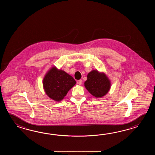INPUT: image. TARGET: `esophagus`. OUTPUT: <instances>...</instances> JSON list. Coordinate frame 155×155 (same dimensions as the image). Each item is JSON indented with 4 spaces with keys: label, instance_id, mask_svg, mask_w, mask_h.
Segmentation results:
<instances>
[{
    "label": "esophagus",
    "instance_id": "obj_1",
    "mask_svg": "<svg viewBox=\"0 0 155 155\" xmlns=\"http://www.w3.org/2000/svg\"><path fill=\"white\" fill-rule=\"evenodd\" d=\"M82 80H79V81L77 82V84H79L80 85H81L82 84Z\"/></svg>",
    "mask_w": 155,
    "mask_h": 155
}]
</instances>
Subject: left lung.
<instances>
[{"label":"left lung","mask_w":155,"mask_h":155,"mask_svg":"<svg viewBox=\"0 0 155 155\" xmlns=\"http://www.w3.org/2000/svg\"><path fill=\"white\" fill-rule=\"evenodd\" d=\"M87 78L84 86L92 96L96 98H101L108 93L111 82L104 72L93 70L87 74Z\"/></svg>","instance_id":"left-lung-1"}]
</instances>
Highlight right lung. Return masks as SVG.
Instances as JSON below:
<instances>
[{
  "mask_svg": "<svg viewBox=\"0 0 155 155\" xmlns=\"http://www.w3.org/2000/svg\"><path fill=\"white\" fill-rule=\"evenodd\" d=\"M76 84L72 76L55 66L51 68L44 77L43 89L47 96L53 100L60 102L68 91Z\"/></svg>",
  "mask_w": 155,
  "mask_h": 155,
  "instance_id": "add662e5",
  "label": "right lung"
}]
</instances>
